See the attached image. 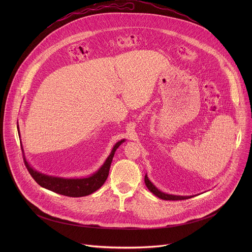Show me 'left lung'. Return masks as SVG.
Listing matches in <instances>:
<instances>
[{"mask_svg":"<svg viewBox=\"0 0 252 252\" xmlns=\"http://www.w3.org/2000/svg\"><path fill=\"white\" fill-rule=\"evenodd\" d=\"M145 183H146V186L148 187L149 190H151L155 195H157L158 197L163 199V200H182V199H189L192 196H176V195H171V194H166V193H163L161 191H159L151 182L150 179L148 178V176L146 175L145 176Z\"/></svg>","mask_w":252,"mask_h":252,"instance_id":"left-lung-1","label":"left lung"}]
</instances>
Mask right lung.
Masks as SVG:
<instances>
[{
    "instance_id": "1",
    "label": "right lung",
    "mask_w": 252,
    "mask_h": 252,
    "mask_svg": "<svg viewBox=\"0 0 252 252\" xmlns=\"http://www.w3.org/2000/svg\"><path fill=\"white\" fill-rule=\"evenodd\" d=\"M122 142H124V139L117 142V145L114 147L111 155L106 158L105 162L98 169V171L87 178H61L49 176L32 169L25 158L24 161L29 173L34 179V182L40 185L42 188H45L62 195L70 197H81L94 192L104 184L107 176H109L110 167L115 153L117 149L121 146Z\"/></svg>"
}]
</instances>
